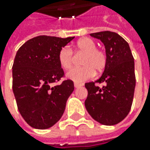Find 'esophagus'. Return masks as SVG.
<instances>
[{
  "label": "esophagus",
  "mask_w": 150,
  "mask_h": 150,
  "mask_svg": "<svg viewBox=\"0 0 150 150\" xmlns=\"http://www.w3.org/2000/svg\"><path fill=\"white\" fill-rule=\"evenodd\" d=\"M82 86H83V83H74V87H75L76 88H80V87H82Z\"/></svg>",
  "instance_id": "esophagus-1"
}]
</instances>
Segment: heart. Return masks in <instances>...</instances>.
<instances>
[{
  "label": "heart",
  "instance_id": "obj_1",
  "mask_svg": "<svg viewBox=\"0 0 150 150\" xmlns=\"http://www.w3.org/2000/svg\"><path fill=\"white\" fill-rule=\"evenodd\" d=\"M96 42L89 38L79 39L74 46L76 52H82L80 67H74L67 72V77L76 83H82L93 76L94 71L101 72L107 65V54L103 50L96 47ZM58 62L64 70H69L72 65L73 53L68 47H62L58 52Z\"/></svg>",
  "mask_w": 150,
  "mask_h": 150
}]
</instances>
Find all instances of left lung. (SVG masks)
<instances>
[{
	"label": "left lung",
	"mask_w": 150,
	"mask_h": 150,
	"mask_svg": "<svg viewBox=\"0 0 150 150\" xmlns=\"http://www.w3.org/2000/svg\"><path fill=\"white\" fill-rule=\"evenodd\" d=\"M105 46L107 65L99 79L85 83V107L91 117L104 125H114L129 114L135 88L134 61L129 43L116 32L91 33ZM95 83H104L99 88Z\"/></svg>",
	"instance_id": "8db88e82"
}]
</instances>
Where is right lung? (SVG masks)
I'll return each mask as SVG.
<instances>
[{"mask_svg": "<svg viewBox=\"0 0 150 150\" xmlns=\"http://www.w3.org/2000/svg\"><path fill=\"white\" fill-rule=\"evenodd\" d=\"M73 38L38 36L18 49L12 66V89L21 115L31 127L46 129L62 116L74 90L73 82L64 80L58 52Z\"/></svg>", "mask_w": 150, "mask_h": 150, "instance_id": "right-lung-1", "label": "right lung"}]
</instances>
